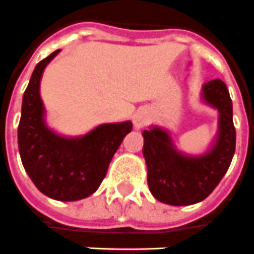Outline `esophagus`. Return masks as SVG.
Returning <instances> with one entry per match:
<instances>
[{
	"label": "esophagus",
	"instance_id": "esophagus-1",
	"mask_svg": "<svg viewBox=\"0 0 254 254\" xmlns=\"http://www.w3.org/2000/svg\"><path fill=\"white\" fill-rule=\"evenodd\" d=\"M150 111L149 109H139L138 112L134 115V118H132V123H134V127H135L136 130H139L142 127H145L147 123H149V120H150Z\"/></svg>",
	"mask_w": 254,
	"mask_h": 254
}]
</instances>
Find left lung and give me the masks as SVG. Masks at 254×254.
Returning <instances> with one entry per match:
<instances>
[{
  "instance_id": "8db88e82",
  "label": "left lung",
  "mask_w": 254,
  "mask_h": 254,
  "mask_svg": "<svg viewBox=\"0 0 254 254\" xmlns=\"http://www.w3.org/2000/svg\"><path fill=\"white\" fill-rule=\"evenodd\" d=\"M199 100L217 112L216 135L199 154L176 146L164 127L150 126L142 131L147 185L156 199L174 206L197 204L209 195L226 175L235 152L233 102L220 79L206 82Z\"/></svg>"
}]
</instances>
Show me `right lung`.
Returning a JSON list of instances; mask_svg holds the SVG:
<instances>
[{
	"mask_svg": "<svg viewBox=\"0 0 254 254\" xmlns=\"http://www.w3.org/2000/svg\"><path fill=\"white\" fill-rule=\"evenodd\" d=\"M59 53L39 61L32 72L23 95L17 143L23 167L41 193L57 201H78L100 188L132 123H104L78 136L50 128L39 90L45 68Z\"/></svg>",
	"mask_w": 254,
	"mask_h": 254,
	"instance_id": "right-lung-1",
	"label": "right lung"
}]
</instances>
